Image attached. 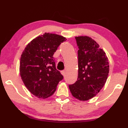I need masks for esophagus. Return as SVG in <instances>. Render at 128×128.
Returning a JSON list of instances; mask_svg holds the SVG:
<instances>
[{"mask_svg": "<svg viewBox=\"0 0 128 128\" xmlns=\"http://www.w3.org/2000/svg\"><path fill=\"white\" fill-rule=\"evenodd\" d=\"M61 73H62V74L63 75V76H65L66 71L65 70H63V71L61 72Z\"/></svg>", "mask_w": 128, "mask_h": 128, "instance_id": "34e87169", "label": "esophagus"}]
</instances>
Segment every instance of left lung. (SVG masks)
Wrapping results in <instances>:
<instances>
[{"instance_id":"8db88e82","label":"left lung","mask_w":128,"mask_h":128,"mask_svg":"<svg viewBox=\"0 0 128 128\" xmlns=\"http://www.w3.org/2000/svg\"><path fill=\"white\" fill-rule=\"evenodd\" d=\"M75 39L78 48V78L69 88L73 97L87 101L97 95L106 84L109 62L105 52L92 38L80 36Z\"/></svg>"}]
</instances>
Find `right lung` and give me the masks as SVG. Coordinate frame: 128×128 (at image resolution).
Instances as JSON below:
<instances>
[{
    "instance_id": "obj_1",
    "label": "right lung",
    "mask_w": 128,
    "mask_h": 128,
    "mask_svg": "<svg viewBox=\"0 0 128 128\" xmlns=\"http://www.w3.org/2000/svg\"><path fill=\"white\" fill-rule=\"evenodd\" d=\"M66 40L61 36L45 32L32 40L22 52L20 62L21 78L29 92L39 98L51 96L64 78L56 69L53 55Z\"/></svg>"
}]
</instances>
